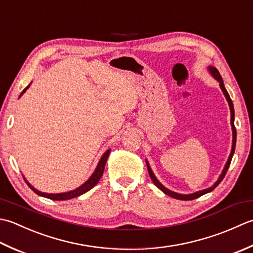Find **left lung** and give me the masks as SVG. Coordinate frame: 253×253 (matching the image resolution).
Returning <instances> with one entry per match:
<instances>
[{
  "label": "left lung",
  "mask_w": 253,
  "mask_h": 253,
  "mask_svg": "<svg viewBox=\"0 0 253 253\" xmlns=\"http://www.w3.org/2000/svg\"><path fill=\"white\" fill-rule=\"evenodd\" d=\"M210 72H211V73H212V75L215 77V79L219 82V86H220V88H221V90H223L224 95H225V97H226V99H227L228 104H229V107H230V112H231V119H230V121H231V127H233V147H231V152H230L229 158H228L227 163H226V165H225V168H224V170H223V172H221L220 177L218 178L217 182H216V183L213 185V187H211V188H209V189H205V190H202V191H199V192L192 193V194H179V193H176V192L170 191V190H168V189L165 188L164 185H163L161 182H159L158 180L156 179V177L154 176L153 171L151 170V168H149L148 164L146 163V164H147V169H148L149 177H151V179H152V181L154 182V184H155L157 188L161 189L164 193H166L167 195H169V197L174 198V199H177V200H182V201L194 200V199H198V198H200L201 195H203V194H205V193H209V192H211V191H213V190H214L216 187H217V185L221 182V180H223V179H224V177L226 176V172H227V170H228V168H229V166H230L231 158H233V155H234V153H235V147H236V135H237V134H236V127H235V125H234L235 112H234V105H233V101H231L230 97H229V95H228V92H227V90H226V88H225V86H224V82H223V80H221V76H220V74H219V72L217 71V69L213 68V66H210Z\"/></svg>",
  "instance_id": "left-lung-1"
}]
</instances>
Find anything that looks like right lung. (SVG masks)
<instances>
[{
	"label": "right lung",
	"mask_w": 253,
	"mask_h": 253,
	"mask_svg": "<svg viewBox=\"0 0 253 253\" xmlns=\"http://www.w3.org/2000/svg\"><path fill=\"white\" fill-rule=\"evenodd\" d=\"M29 87V85L26 87V88L23 90L22 94H24V92L26 91V89H27ZM109 153L110 151H107L104 155H102L100 162L98 163V166L96 168V170L94 171V173L91 174V177L87 180V181L83 184L81 185L80 188H77L75 190H73V191H70V192H65V193H58V194H50V193H43V192H40L38 191V190H36L34 187H32L27 181H26V183L28 184V187L33 190V191L38 194V195H41V197H44V198H48L50 200H56V201H62V200H70V199H73V198H77L80 197L81 194H83L87 191H89V190L91 188H94L95 185L97 184V182L99 181L102 173H104V169H105V166H106V162L108 159V156H109Z\"/></svg>",
	"instance_id": "obj_1"
}]
</instances>
